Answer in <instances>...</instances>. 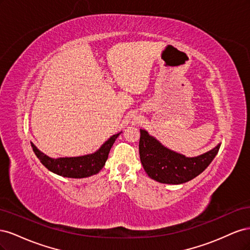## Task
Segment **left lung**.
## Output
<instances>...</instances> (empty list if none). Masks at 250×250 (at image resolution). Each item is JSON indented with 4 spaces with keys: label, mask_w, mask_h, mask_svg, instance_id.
Returning a JSON list of instances; mask_svg holds the SVG:
<instances>
[{
    "label": "left lung",
    "mask_w": 250,
    "mask_h": 250,
    "mask_svg": "<svg viewBox=\"0 0 250 250\" xmlns=\"http://www.w3.org/2000/svg\"><path fill=\"white\" fill-rule=\"evenodd\" d=\"M140 131L139 151L144 170L150 178L162 184L179 185L192 180L208 167L220 148L219 144L207 153L186 157L163 146L146 130Z\"/></svg>",
    "instance_id": "1"
}]
</instances>
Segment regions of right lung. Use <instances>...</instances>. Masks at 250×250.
Returning <instances> with one entry per match:
<instances>
[{
    "instance_id": "1",
    "label": "right lung",
    "mask_w": 250,
    "mask_h": 250,
    "mask_svg": "<svg viewBox=\"0 0 250 250\" xmlns=\"http://www.w3.org/2000/svg\"><path fill=\"white\" fill-rule=\"evenodd\" d=\"M120 133L113 134L95 153L83 156L52 158L37 149L33 143H31V147L41 163L51 172L63 177L84 178L99 173L104 167L109 151Z\"/></svg>"
}]
</instances>
